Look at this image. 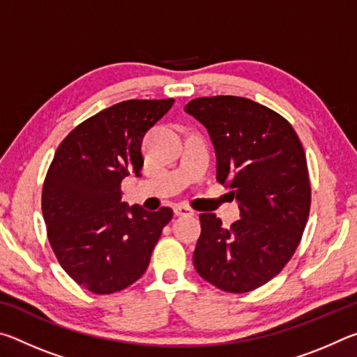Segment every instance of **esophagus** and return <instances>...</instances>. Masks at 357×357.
Masks as SVG:
<instances>
[{
    "instance_id": "obj_1",
    "label": "esophagus",
    "mask_w": 357,
    "mask_h": 357,
    "mask_svg": "<svg viewBox=\"0 0 357 357\" xmlns=\"http://www.w3.org/2000/svg\"><path fill=\"white\" fill-rule=\"evenodd\" d=\"M173 213L174 215H192L193 211L190 208L184 206V204H176V206L173 208Z\"/></svg>"
}]
</instances>
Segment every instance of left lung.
I'll return each mask as SVG.
<instances>
[{
  "label": "left lung",
  "mask_w": 357,
  "mask_h": 357,
  "mask_svg": "<svg viewBox=\"0 0 357 357\" xmlns=\"http://www.w3.org/2000/svg\"><path fill=\"white\" fill-rule=\"evenodd\" d=\"M184 110L208 129L217 181L241 211L229 228L213 213L200 214L193 266L223 291H252L285 268L309 219L304 148L285 118L250 99L198 98Z\"/></svg>",
  "instance_id": "1"
}]
</instances>
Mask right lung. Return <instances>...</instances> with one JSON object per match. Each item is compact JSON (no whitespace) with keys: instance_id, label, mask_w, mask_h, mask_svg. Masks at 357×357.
Returning <instances> with one entry per match:
<instances>
[{"instance_id":"obj_1","label":"right lung","mask_w":357,"mask_h":357,"mask_svg":"<svg viewBox=\"0 0 357 357\" xmlns=\"http://www.w3.org/2000/svg\"><path fill=\"white\" fill-rule=\"evenodd\" d=\"M173 99L124 100L99 112L59 144L44 189L42 214L61 268L96 294L128 288L146 271L173 211L121 202V183L142 176V142Z\"/></svg>"}]
</instances>
